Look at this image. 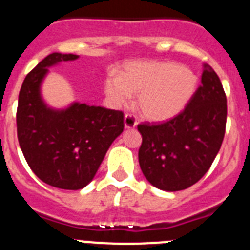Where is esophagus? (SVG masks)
Segmentation results:
<instances>
[{"label":"esophagus","mask_w":250,"mask_h":250,"mask_svg":"<svg viewBox=\"0 0 250 250\" xmlns=\"http://www.w3.org/2000/svg\"><path fill=\"white\" fill-rule=\"evenodd\" d=\"M137 125V119L133 114H125V127L128 128V129H131V128H134Z\"/></svg>","instance_id":"1"}]
</instances>
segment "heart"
Segmentation results:
<instances>
[{
	"mask_svg": "<svg viewBox=\"0 0 250 250\" xmlns=\"http://www.w3.org/2000/svg\"><path fill=\"white\" fill-rule=\"evenodd\" d=\"M199 85L190 68L173 62H131L121 75L110 71L104 79V93L114 107H125L138 94L137 107L145 118L164 122L188 105Z\"/></svg>",
	"mask_w": 250,
	"mask_h": 250,
	"instance_id": "b5f03b06",
	"label": "heart"
}]
</instances>
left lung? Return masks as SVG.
Instances as JSON below:
<instances>
[{
  "label": "left lung",
  "mask_w": 250,
  "mask_h": 250,
  "mask_svg": "<svg viewBox=\"0 0 250 250\" xmlns=\"http://www.w3.org/2000/svg\"><path fill=\"white\" fill-rule=\"evenodd\" d=\"M227 95L218 74L204 65L201 85L180 114L160 125L142 123L138 161L149 184L180 191L208 172L224 140Z\"/></svg>",
  "instance_id": "8db88e82"
}]
</instances>
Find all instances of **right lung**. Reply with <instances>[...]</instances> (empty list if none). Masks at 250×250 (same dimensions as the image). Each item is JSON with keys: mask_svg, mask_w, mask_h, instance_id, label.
Instances as JSON below:
<instances>
[{"mask_svg": "<svg viewBox=\"0 0 250 250\" xmlns=\"http://www.w3.org/2000/svg\"><path fill=\"white\" fill-rule=\"evenodd\" d=\"M78 58L53 53L41 60L23 80L16 113L17 138L30 168L41 181L64 190H79L92 181L125 128L121 110L78 102L53 109L42 101L40 86L50 66Z\"/></svg>", "mask_w": 250, "mask_h": 250, "instance_id": "obj_1", "label": "right lung"}]
</instances>
